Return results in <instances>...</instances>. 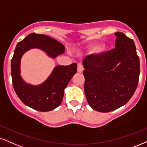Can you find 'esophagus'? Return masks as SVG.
Here are the masks:
<instances>
[{
	"mask_svg": "<svg viewBox=\"0 0 147 147\" xmlns=\"http://www.w3.org/2000/svg\"><path fill=\"white\" fill-rule=\"evenodd\" d=\"M84 70V66L81 63H79L78 66H77V72H82L83 70Z\"/></svg>",
	"mask_w": 147,
	"mask_h": 147,
	"instance_id": "esophagus-1",
	"label": "esophagus"
}]
</instances>
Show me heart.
<instances>
[{
	"label": "heart",
	"instance_id": "b5f03b06",
	"mask_svg": "<svg viewBox=\"0 0 147 147\" xmlns=\"http://www.w3.org/2000/svg\"><path fill=\"white\" fill-rule=\"evenodd\" d=\"M102 45L101 44H95V45H92L89 48V53L90 54H94L98 53L102 49Z\"/></svg>",
	"mask_w": 147,
	"mask_h": 147
}]
</instances>
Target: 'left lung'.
I'll list each match as a JSON object with an SVG mask.
<instances>
[{"instance_id": "8db88e82", "label": "left lung", "mask_w": 147, "mask_h": 147, "mask_svg": "<svg viewBox=\"0 0 147 147\" xmlns=\"http://www.w3.org/2000/svg\"><path fill=\"white\" fill-rule=\"evenodd\" d=\"M115 48L85 58L84 91L90 106L100 112L116 110L125 105L137 88L140 59L133 40L122 32Z\"/></svg>"}]
</instances>
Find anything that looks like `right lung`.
Segmentation results:
<instances>
[{"label": "right lung", "instance_id": "right-lung-1", "mask_svg": "<svg viewBox=\"0 0 147 147\" xmlns=\"http://www.w3.org/2000/svg\"><path fill=\"white\" fill-rule=\"evenodd\" d=\"M40 49L51 57L64 53L65 47L55 39L42 34L31 33L18 42L11 61L12 84L16 93L24 105L40 112H49L57 108L62 102L69 81L77 72V65L57 66L42 84H26L20 76V60L23 54L31 49Z\"/></svg>", "mask_w": 147, "mask_h": 147}]
</instances>
